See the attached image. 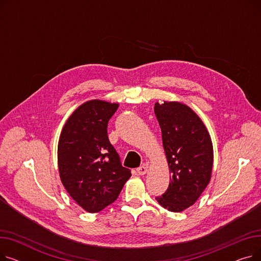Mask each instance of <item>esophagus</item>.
I'll return each instance as SVG.
<instances>
[{
	"label": "esophagus",
	"mask_w": 261,
	"mask_h": 261,
	"mask_svg": "<svg viewBox=\"0 0 261 261\" xmlns=\"http://www.w3.org/2000/svg\"><path fill=\"white\" fill-rule=\"evenodd\" d=\"M138 173L140 174V175H144V174H146L147 173V171H148V168H147V166L146 165H143V166H141V167H139L138 168Z\"/></svg>",
	"instance_id": "obj_1"
}]
</instances>
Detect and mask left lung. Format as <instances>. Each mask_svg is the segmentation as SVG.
Here are the masks:
<instances>
[{
    "label": "left lung",
    "instance_id": "left-lung-1",
    "mask_svg": "<svg viewBox=\"0 0 261 261\" xmlns=\"http://www.w3.org/2000/svg\"><path fill=\"white\" fill-rule=\"evenodd\" d=\"M163 147L171 174L161 206L180 213L194 205L208 185L214 163L211 135L193 109L179 101L155 102Z\"/></svg>",
    "mask_w": 261,
    "mask_h": 261
}]
</instances>
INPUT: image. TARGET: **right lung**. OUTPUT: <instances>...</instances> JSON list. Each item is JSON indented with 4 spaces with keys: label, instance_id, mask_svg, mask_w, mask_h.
I'll return each instance as SVG.
<instances>
[{
    "label": "right lung",
    "instance_id": "obj_1",
    "mask_svg": "<svg viewBox=\"0 0 261 261\" xmlns=\"http://www.w3.org/2000/svg\"><path fill=\"white\" fill-rule=\"evenodd\" d=\"M117 108L99 99L80 105L58 142L60 180L79 206L92 214L113 203L131 176L108 138V122Z\"/></svg>",
    "mask_w": 261,
    "mask_h": 261
}]
</instances>
